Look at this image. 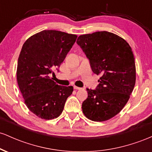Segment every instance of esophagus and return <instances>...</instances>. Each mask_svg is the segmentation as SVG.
<instances>
[{
    "label": "esophagus",
    "mask_w": 152,
    "mask_h": 152,
    "mask_svg": "<svg viewBox=\"0 0 152 152\" xmlns=\"http://www.w3.org/2000/svg\"><path fill=\"white\" fill-rule=\"evenodd\" d=\"M74 88L76 90H81V89H82V88H80V87H78V86H74Z\"/></svg>",
    "instance_id": "1"
}]
</instances>
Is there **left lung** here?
Masks as SVG:
<instances>
[{
    "instance_id": "8db88e82",
    "label": "left lung",
    "mask_w": 152,
    "mask_h": 152,
    "mask_svg": "<svg viewBox=\"0 0 152 152\" xmlns=\"http://www.w3.org/2000/svg\"><path fill=\"white\" fill-rule=\"evenodd\" d=\"M76 43L89 59L92 71L101 75L97 88L86 89L88 98L82 111L91 121H107L124 107L135 86L132 48L124 38L108 31L81 35Z\"/></svg>"
}]
</instances>
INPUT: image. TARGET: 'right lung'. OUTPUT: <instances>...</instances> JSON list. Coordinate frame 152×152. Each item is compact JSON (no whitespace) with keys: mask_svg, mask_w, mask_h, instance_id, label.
I'll use <instances>...</instances> for the list:
<instances>
[{"mask_svg":"<svg viewBox=\"0 0 152 152\" xmlns=\"http://www.w3.org/2000/svg\"><path fill=\"white\" fill-rule=\"evenodd\" d=\"M77 36L55 30L33 35L23 45L17 66V81L26 106L38 117L50 120L64 110L73 86L56 84L50 77L60 67Z\"/></svg>","mask_w":152,"mask_h":152,"instance_id":"add662e5","label":"right lung"}]
</instances>
